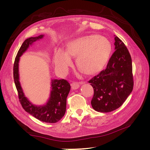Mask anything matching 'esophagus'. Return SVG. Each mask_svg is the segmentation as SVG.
Wrapping results in <instances>:
<instances>
[{
	"mask_svg": "<svg viewBox=\"0 0 150 150\" xmlns=\"http://www.w3.org/2000/svg\"><path fill=\"white\" fill-rule=\"evenodd\" d=\"M80 84L78 82H73L71 83V88L72 89H76L79 88Z\"/></svg>",
	"mask_w": 150,
	"mask_h": 150,
	"instance_id": "34e87169",
	"label": "esophagus"
}]
</instances>
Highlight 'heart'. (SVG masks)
Wrapping results in <instances>:
<instances>
[{
	"instance_id": "b5f03b06",
	"label": "heart",
	"mask_w": 150,
	"mask_h": 150,
	"mask_svg": "<svg viewBox=\"0 0 150 150\" xmlns=\"http://www.w3.org/2000/svg\"><path fill=\"white\" fill-rule=\"evenodd\" d=\"M111 44L107 38L91 35L72 39L67 43L66 52L56 51L54 62L56 69L65 73L72 65L71 57H76L78 69L86 74H93L106 66L111 52Z\"/></svg>"
}]
</instances>
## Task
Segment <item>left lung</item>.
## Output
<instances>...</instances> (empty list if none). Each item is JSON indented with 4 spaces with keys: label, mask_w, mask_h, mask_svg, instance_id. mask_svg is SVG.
<instances>
[{
    "label": "left lung",
    "mask_w": 150,
    "mask_h": 150,
    "mask_svg": "<svg viewBox=\"0 0 150 150\" xmlns=\"http://www.w3.org/2000/svg\"><path fill=\"white\" fill-rule=\"evenodd\" d=\"M115 51L106 68L91 79L94 95L91 103L94 110L108 112L119 108L133 89L132 61L123 42L115 35Z\"/></svg>",
    "instance_id": "8db88e82"
}]
</instances>
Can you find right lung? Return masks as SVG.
I'll use <instances>...</instances> for the list:
<instances>
[{
  "mask_svg": "<svg viewBox=\"0 0 150 150\" xmlns=\"http://www.w3.org/2000/svg\"><path fill=\"white\" fill-rule=\"evenodd\" d=\"M43 35L29 38L25 40L18 51L13 68V79L17 90L18 97L24 110L38 120L49 123H55L64 116L66 110V99L71 89L70 84L65 79H52L51 96L46 105L37 106L33 105L26 98L22 91L19 82V62L20 57L31 45L37 40L42 39Z\"/></svg>",
  "mask_w": 150,
  "mask_h": 150,
  "instance_id": "add662e5",
  "label": "right lung"
}]
</instances>
